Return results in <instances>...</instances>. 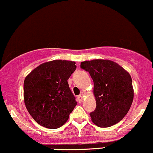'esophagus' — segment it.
Segmentation results:
<instances>
[{
	"label": "esophagus",
	"instance_id": "obj_1",
	"mask_svg": "<svg viewBox=\"0 0 153 153\" xmlns=\"http://www.w3.org/2000/svg\"><path fill=\"white\" fill-rule=\"evenodd\" d=\"M77 100H78V101L79 103H82L83 101V96L82 94H80L79 96H77Z\"/></svg>",
	"mask_w": 153,
	"mask_h": 153
}]
</instances>
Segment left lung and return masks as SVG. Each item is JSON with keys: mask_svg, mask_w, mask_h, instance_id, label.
Segmentation results:
<instances>
[{"mask_svg": "<svg viewBox=\"0 0 153 153\" xmlns=\"http://www.w3.org/2000/svg\"><path fill=\"white\" fill-rule=\"evenodd\" d=\"M81 68L89 72L94 83L96 108L90 113L92 122L102 128L119 123L134 99L130 74L115 62L103 59L82 62Z\"/></svg>", "mask_w": 153, "mask_h": 153, "instance_id": "obj_1", "label": "left lung"}]
</instances>
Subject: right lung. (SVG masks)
<instances>
[{"label":"right lung","instance_id":"obj_1","mask_svg":"<svg viewBox=\"0 0 153 153\" xmlns=\"http://www.w3.org/2000/svg\"><path fill=\"white\" fill-rule=\"evenodd\" d=\"M74 61L44 63L24 81V102L36 122L50 129L65 124L77 104L67 80L76 70Z\"/></svg>","mask_w":153,"mask_h":153}]
</instances>
